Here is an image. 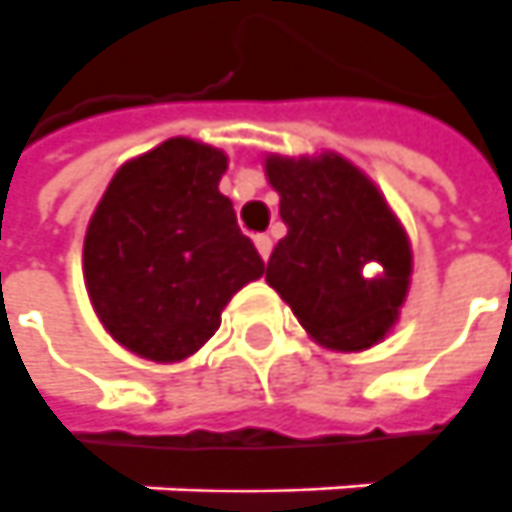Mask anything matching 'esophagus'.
<instances>
[{
	"instance_id": "34e87169",
	"label": "esophagus",
	"mask_w": 512,
	"mask_h": 512,
	"mask_svg": "<svg viewBox=\"0 0 512 512\" xmlns=\"http://www.w3.org/2000/svg\"><path fill=\"white\" fill-rule=\"evenodd\" d=\"M253 245L259 250V256L267 262V256H270V250H273V239H270L267 233H256V236H253Z\"/></svg>"
}]
</instances>
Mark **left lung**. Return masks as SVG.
Segmentation results:
<instances>
[{"mask_svg": "<svg viewBox=\"0 0 512 512\" xmlns=\"http://www.w3.org/2000/svg\"><path fill=\"white\" fill-rule=\"evenodd\" d=\"M287 236L270 253L267 284L329 349H366L392 329L411 276L400 222L369 177L338 154L267 157Z\"/></svg>", "mask_w": 512, "mask_h": 512, "instance_id": "1", "label": "left lung"}]
</instances>
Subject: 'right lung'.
<instances>
[{
    "label": "right lung",
    "mask_w": 512,
    "mask_h": 512,
    "mask_svg": "<svg viewBox=\"0 0 512 512\" xmlns=\"http://www.w3.org/2000/svg\"><path fill=\"white\" fill-rule=\"evenodd\" d=\"M228 157L188 137L129 160L89 219L84 279L112 338L140 358L194 355L262 256L219 194Z\"/></svg>",
    "instance_id": "add662e5"
}]
</instances>
